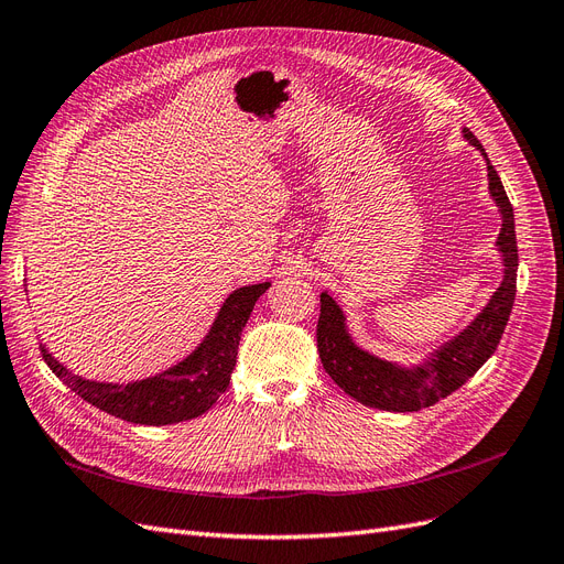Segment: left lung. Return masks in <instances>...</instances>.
<instances>
[{
	"label": "left lung",
	"instance_id": "8db88e82",
	"mask_svg": "<svg viewBox=\"0 0 564 564\" xmlns=\"http://www.w3.org/2000/svg\"><path fill=\"white\" fill-rule=\"evenodd\" d=\"M464 135L487 160V152L473 131L464 129ZM487 176L489 195L497 202L503 220L497 242L499 251L503 253V282L485 305V311L470 322V327L435 350L429 357V362L404 369L360 350L346 332L344 311L338 308L329 294H319L317 352L322 367L334 383L357 402L383 409V412H419V409L452 395L497 350L516 301L518 242L513 204H510L497 169L491 166L489 160Z\"/></svg>",
	"mask_w": 564,
	"mask_h": 564
}]
</instances>
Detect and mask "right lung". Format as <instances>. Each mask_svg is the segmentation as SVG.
Returning a JSON list of instances; mask_svg holds the SVG:
<instances>
[{"mask_svg":"<svg viewBox=\"0 0 564 564\" xmlns=\"http://www.w3.org/2000/svg\"><path fill=\"white\" fill-rule=\"evenodd\" d=\"M270 282L242 286L232 292L220 308L209 336L199 348L176 367L158 377L133 383H96L67 371L58 360L40 346L44 362L63 383L75 390L89 404L104 412L143 425H169L202 416L228 390L230 373L237 362V346L253 303Z\"/></svg>","mask_w":564,"mask_h":564,"instance_id":"obj_1","label":"right lung"}]
</instances>
